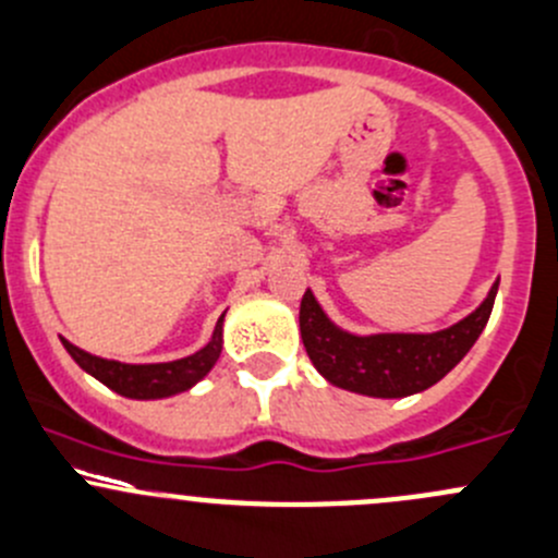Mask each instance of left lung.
Listing matches in <instances>:
<instances>
[{
    "label": "left lung",
    "instance_id": "8db88e82",
    "mask_svg": "<svg viewBox=\"0 0 558 558\" xmlns=\"http://www.w3.org/2000/svg\"><path fill=\"white\" fill-rule=\"evenodd\" d=\"M498 282L487 299L454 326L435 333H373L355 337L323 315L315 295L301 299V339L328 384L367 397H408L429 389L480 339L493 312Z\"/></svg>",
    "mask_w": 558,
    "mask_h": 558
}]
</instances>
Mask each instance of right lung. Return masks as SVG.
Here are the masks:
<instances>
[{
  "label": "right lung",
  "instance_id": "1",
  "mask_svg": "<svg viewBox=\"0 0 558 558\" xmlns=\"http://www.w3.org/2000/svg\"><path fill=\"white\" fill-rule=\"evenodd\" d=\"M221 320H225V315L219 317L214 337L203 350L167 364H120L100 359V355L84 353L82 348L71 344L68 339H62V344H65L68 353L73 355V362L84 373L98 378L100 384H106L117 395L131 397V400H158V397H172L178 391L191 389L196 380H203L210 373V367H214L221 353Z\"/></svg>",
  "mask_w": 558,
  "mask_h": 558
}]
</instances>
